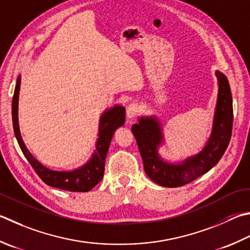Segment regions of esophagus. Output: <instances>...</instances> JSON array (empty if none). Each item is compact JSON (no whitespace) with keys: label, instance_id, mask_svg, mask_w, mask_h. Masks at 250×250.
I'll use <instances>...</instances> for the list:
<instances>
[{"label":"esophagus","instance_id":"esophagus-1","mask_svg":"<svg viewBox=\"0 0 250 250\" xmlns=\"http://www.w3.org/2000/svg\"><path fill=\"white\" fill-rule=\"evenodd\" d=\"M140 111V107L138 104H130L128 106V108H126V116L129 117V118H133L134 116L138 115V112Z\"/></svg>","mask_w":250,"mask_h":250}]
</instances>
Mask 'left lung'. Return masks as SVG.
Wrapping results in <instances>:
<instances>
[{"mask_svg": "<svg viewBox=\"0 0 250 250\" xmlns=\"http://www.w3.org/2000/svg\"><path fill=\"white\" fill-rule=\"evenodd\" d=\"M219 82V95L213 130L208 143L200 153L188 158L181 165H171L161 159L157 146L163 140L157 120L141 118L132 125V133L138 143L146 174L161 187L179 188L196 180L214 167L228 148L233 128L232 93L228 78L216 72Z\"/></svg>", "mask_w": 250, "mask_h": 250, "instance_id": "8db88e82", "label": "left lung"}]
</instances>
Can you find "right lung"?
<instances>
[{
    "mask_svg": "<svg viewBox=\"0 0 250 250\" xmlns=\"http://www.w3.org/2000/svg\"><path fill=\"white\" fill-rule=\"evenodd\" d=\"M19 87H21V78H18L15 87L13 103H12V116L13 126L16 135L17 142L21 151L31 165L33 170L39 175L44 183L50 187L69 190V192H89L95 187L104 177L105 159L107 151L109 148L110 141L117 128L124 125L125 119V110L124 107L116 106L109 111L105 112L101 118L100 134L97 140V150L86 165L80 169L73 171H53L44 167L33 157L23 144L18 125V96Z\"/></svg>",
    "mask_w": 250,
    "mask_h": 250,
    "instance_id": "1",
    "label": "right lung"
}]
</instances>
